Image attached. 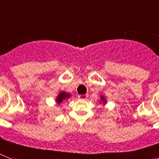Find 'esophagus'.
<instances>
[{
    "instance_id": "34e87169",
    "label": "esophagus",
    "mask_w": 159,
    "mask_h": 159,
    "mask_svg": "<svg viewBox=\"0 0 159 159\" xmlns=\"http://www.w3.org/2000/svg\"><path fill=\"white\" fill-rule=\"evenodd\" d=\"M88 97V95H78V98H79L80 100H86Z\"/></svg>"
}]
</instances>
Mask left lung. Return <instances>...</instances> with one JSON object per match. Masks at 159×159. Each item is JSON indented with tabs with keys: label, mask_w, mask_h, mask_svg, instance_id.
I'll list each match as a JSON object with an SVG mask.
<instances>
[{
	"label": "left lung",
	"mask_w": 159,
	"mask_h": 159,
	"mask_svg": "<svg viewBox=\"0 0 159 159\" xmlns=\"http://www.w3.org/2000/svg\"><path fill=\"white\" fill-rule=\"evenodd\" d=\"M100 103H102V104H105L107 103V100L106 98L104 95H100Z\"/></svg>",
	"instance_id": "left-lung-1"
}]
</instances>
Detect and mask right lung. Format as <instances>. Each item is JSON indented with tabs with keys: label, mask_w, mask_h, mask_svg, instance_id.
<instances>
[{
	"label": "right lung",
	"mask_w": 159,
	"mask_h": 159,
	"mask_svg": "<svg viewBox=\"0 0 159 159\" xmlns=\"http://www.w3.org/2000/svg\"><path fill=\"white\" fill-rule=\"evenodd\" d=\"M71 96H72V95L70 93L67 92V91H60L56 96V98H55V102H56V104L58 105H59V104L63 103L64 100H68Z\"/></svg>",
	"instance_id": "1"
}]
</instances>
